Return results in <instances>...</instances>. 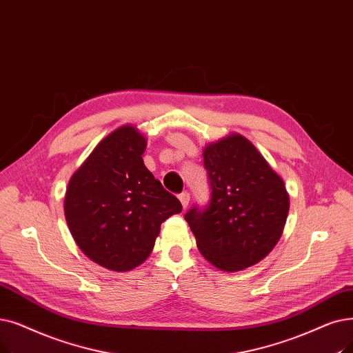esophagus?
<instances>
[{"mask_svg":"<svg viewBox=\"0 0 353 353\" xmlns=\"http://www.w3.org/2000/svg\"><path fill=\"white\" fill-rule=\"evenodd\" d=\"M179 201H180L183 209H186L188 205H189V202H190V193H188V192L180 193V194H179Z\"/></svg>","mask_w":353,"mask_h":353,"instance_id":"1","label":"esophagus"}]
</instances>
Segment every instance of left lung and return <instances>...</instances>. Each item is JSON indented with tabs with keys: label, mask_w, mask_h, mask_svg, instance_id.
Listing matches in <instances>:
<instances>
[{
	"label": "left lung",
	"mask_w": 353,
	"mask_h": 353,
	"mask_svg": "<svg viewBox=\"0 0 353 353\" xmlns=\"http://www.w3.org/2000/svg\"><path fill=\"white\" fill-rule=\"evenodd\" d=\"M210 186L206 208L186 212L197 248L222 271H239L265 258L279 242L290 199L283 179L241 134L206 145Z\"/></svg>",
	"instance_id": "obj_1"
}]
</instances>
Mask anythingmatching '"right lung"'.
Returning a JSON list of instances; mask_svg holds the SVG:
<instances>
[{
  "mask_svg": "<svg viewBox=\"0 0 353 353\" xmlns=\"http://www.w3.org/2000/svg\"><path fill=\"white\" fill-rule=\"evenodd\" d=\"M144 135L132 125L111 132L72 176L65 216L81 251L112 271L143 264L154 248L161 223L181 212L144 165Z\"/></svg>",
  "mask_w": 353,
  "mask_h": 353,
  "instance_id": "1",
  "label": "right lung"
}]
</instances>
